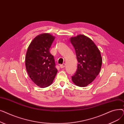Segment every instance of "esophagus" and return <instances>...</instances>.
Listing matches in <instances>:
<instances>
[{
    "mask_svg": "<svg viewBox=\"0 0 124 124\" xmlns=\"http://www.w3.org/2000/svg\"><path fill=\"white\" fill-rule=\"evenodd\" d=\"M65 63H63V64H61L60 65V68H64V67H65Z\"/></svg>",
    "mask_w": 124,
    "mask_h": 124,
    "instance_id": "obj_1",
    "label": "esophagus"
}]
</instances>
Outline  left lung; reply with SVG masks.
Segmentation results:
<instances>
[{
	"instance_id": "left-lung-1",
	"label": "left lung",
	"mask_w": 124,
	"mask_h": 124,
	"mask_svg": "<svg viewBox=\"0 0 124 124\" xmlns=\"http://www.w3.org/2000/svg\"><path fill=\"white\" fill-rule=\"evenodd\" d=\"M70 42L78 61L77 71L72 76V80L77 86H86L100 72L102 64L100 51L90 38L83 35L71 38Z\"/></svg>"
}]
</instances>
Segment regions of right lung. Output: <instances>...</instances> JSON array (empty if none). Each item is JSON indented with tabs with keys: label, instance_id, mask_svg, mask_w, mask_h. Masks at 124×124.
<instances>
[{
	"label": "right lung",
	"instance_id": "obj_1",
	"mask_svg": "<svg viewBox=\"0 0 124 124\" xmlns=\"http://www.w3.org/2000/svg\"><path fill=\"white\" fill-rule=\"evenodd\" d=\"M55 37L45 33L37 36L31 41L26 54L25 64L31 80L40 87L49 86L57 73L54 56L50 48Z\"/></svg>",
	"mask_w": 124,
	"mask_h": 124
}]
</instances>
